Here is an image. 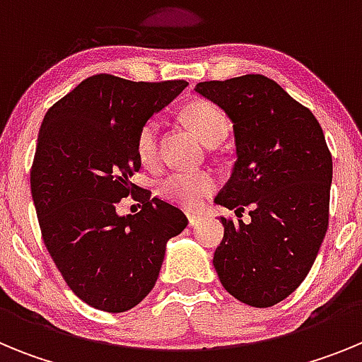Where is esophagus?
I'll return each instance as SVG.
<instances>
[{
    "label": "esophagus",
    "instance_id": "34e87169",
    "mask_svg": "<svg viewBox=\"0 0 362 362\" xmlns=\"http://www.w3.org/2000/svg\"><path fill=\"white\" fill-rule=\"evenodd\" d=\"M199 221H201V214H188V223H190V226H196Z\"/></svg>",
    "mask_w": 362,
    "mask_h": 362
}]
</instances>
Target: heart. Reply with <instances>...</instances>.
Listing matches in <instances>:
<instances>
[{"mask_svg":"<svg viewBox=\"0 0 362 362\" xmlns=\"http://www.w3.org/2000/svg\"><path fill=\"white\" fill-rule=\"evenodd\" d=\"M181 119L194 136L203 145L219 143L228 132L226 116L216 105L196 99L185 105L181 110ZM158 148V124L148 121L137 136V153L145 165L156 159ZM216 179L210 172H172L158 183V194L165 201L185 209H197L206 197L212 194Z\"/></svg>","mask_w":362,"mask_h":362,"instance_id":"obj_1","label":"heart"}]
</instances>
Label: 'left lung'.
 <instances>
[{"instance_id": "obj_1", "label": "left lung", "mask_w": 362, "mask_h": 362, "mask_svg": "<svg viewBox=\"0 0 362 362\" xmlns=\"http://www.w3.org/2000/svg\"><path fill=\"white\" fill-rule=\"evenodd\" d=\"M194 90L232 121L235 165L216 204L250 221L221 217L225 238L214 268L226 292L268 308L308 276L328 228L332 156L321 124L276 81L248 74L197 83Z\"/></svg>"}]
</instances>
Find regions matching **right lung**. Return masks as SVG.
Segmentation results:
<instances>
[{"instance_id":"right-lung-1","label":"right lung","mask_w":362,"mask_h":362,"mask_svg":"<svg viewBox=\"0 0 362 362\" xmlns=\"http://www.w3.org/2000/svg\"><path fill=\"white\" fill-rule=\"evenodd\" d=\"M187 81L136 83L98 74L47 112L30 172L32 199L50 257L76 296L119 313L153 288L166 243L188 225L166 201L141 194V210L116 204L136 185L137 136Z\"/></svg>"}]
</instances>
